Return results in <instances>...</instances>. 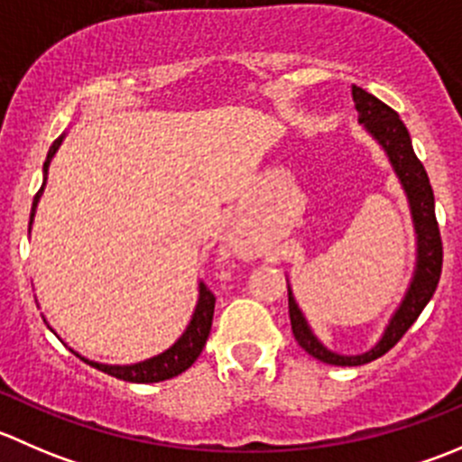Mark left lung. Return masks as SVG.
<instances>
[{
	"label": "left lung",
	"instance_id": "8db88e82",
	"mask_svg": "<svg viewBox=\"0 0 462 462\" xmlns=\"http://www.w3.org/2000/svg\"><path fill=\"white\" fill-rule=\"evenodd\" d=\"M353 100H356L357 120L369 129L371 136L389 153L391 165H393L395 174H398L400 183L409 197L418 235V263L411 286H409L400 309L395 310L393 319L386 326L382 339L369 353H362V356H337V353L328 351L309 328L304 315L297 309L291 288H288V315H291V328L297 344L315 360L333 366L369 365V362L384 356L386 351H391L402 339V335L411 328L422 309L430 304L442 273V239L440 230H438L436 209H433V189L425 167L413 152L407 127L389 105L377 100L362 87L353 85Z\"/></svg>",
	"mask_w": 462,
	"mask_h": 462
}]
</instances>
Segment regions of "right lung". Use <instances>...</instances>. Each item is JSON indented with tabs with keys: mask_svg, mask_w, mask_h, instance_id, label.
<instances>
[{
	"mask_svg": "<svg viewBox=\"0 0 462 462\" xmlns=\"http://www.w3.org/2000/svg\"><path fill=\"white\" fill-rule=\"evenodd\" d=\"M60 141H62V138H60ZM60 141L53 143L49 156H46L44 174L49 171V162H51V158H53ZM44 183H46V179H44ZM42 189H44V185H42L40 192H37L35 199H32L31 221H32V214H35V205H37V201H40ZM214 301H217V297L212 295V291H209L205 283H201V286H199L197 310H194V318H192V321H189V326H188V330L183 333V337H180L179 342L170 348V351L161 353V356L152 357V360L141 362V365H132V366H106V365H97V362H88V360H85V357H82V360L88 362L91 366H96V369L102 371V374L114 375V377H118V380H125V382H138V384H152V382H162V380H170V377H174V375H180L185 369H189V366L197 362V357L201 356L205 342H208V335H209V328H212V318H214Z\"/></svg>",
	"mask_w": 462,
	"mask_h": 462,
	"instance_id": "add662e5",
	"label": "right lung"
}]
</instances>
